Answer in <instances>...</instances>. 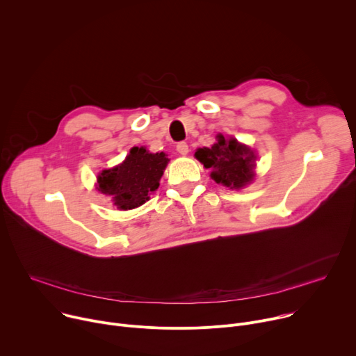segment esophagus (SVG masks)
<instances>
[{"label": "esophagus", "instance_id": "1", "mask_svg": "<svg viewBox=\"0 0 356 356\" xmlns=\"http://www.w3.org/2000/svg\"><path fill=\"white\" fill-rule=\"evenodd\" d=\"M176 149H177V152L180 155H187L188 154V145L186 143V142H179L177 143V146H176Z\"/></svg>", "mask_w": 356, "mask_h": 356}]
</instances>
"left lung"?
Segmentation results:
<instances>
[{"mask_svg": "<svg viewBox=\"0 0 356 356\" xmlns=\"http://www.w3.org/2000/svg\"><path fill=\"white\" fill-rule=\"evenodd\" d=\"M206 169H211V179L229 188H242L255 177L257 155L249 146L235 138L217 135L211 147H200L194 155Z\"/></svg>", "mask_w": 356, "mask_h": 356, "instance_id": "obj_1", "label": "left lung"}]
</instances>
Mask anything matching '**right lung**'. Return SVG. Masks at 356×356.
Listing matches in <instances>:
<instances>
[{
    "label": "right lung",
    "mask_w": 356,
    "mask_h": 356,
    "mask_svg": "<svg viewBox=\"0 0 356 356\" xmlns=\"http://www.w3.org/2000/svg\"><path fill=\"white\" fill-rule=\"evenodd\" d=\"M166 156L163 152L150 154L143 146H134L122 163L98 175L95 188L111 198L120 210L136 209L159 187L169 163Z\"/></svg>",
    "instance_id": "add662e5"
}]
</instances>
